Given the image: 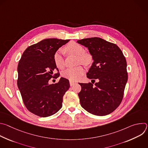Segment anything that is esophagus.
I'll return each mask as SVG.
<instances>
[{"mask_svg":"<svg viewBox=\"0 0 148 148\" xmlns=\"http://www.w3.org/2000/svg\"><path fill=\"white\" fill-rule=\"evenodd\" d=\"M77 82L73 81H70V86H73L75 84H76Z\"/></svg>","mask_w":148,"mask_h":148,"instance_id":"34e87169","label":"esophagus"}]
</instances>
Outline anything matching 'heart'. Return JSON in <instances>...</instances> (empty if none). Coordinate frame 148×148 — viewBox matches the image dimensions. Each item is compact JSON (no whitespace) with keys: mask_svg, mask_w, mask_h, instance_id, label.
I'll use <instances>...</instances> for the list:
<instances>
[{"mask_svg":"<svg viewBox=\"0 0 148 148\" xmlns=\"http://www.w3.org/2000/svg\"><path fill=\"white\" fill-rule=\"evenodd\" d=\"M64 51L70 55L76 56L77 64L88 65L91 61V55L84 51V47L74 41H71L64 48ZM53 60L56 66L59 69H63L65 67V60L62 51L58 50L53 56ZM85 70L82 66L71 68L62 73V75L64 78L70 81H77L84 74Z\"/></svg>","mask_w":148,"mask_h":148,"instance_id":"heart-1","label":"heart"}]
</instances>
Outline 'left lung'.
Instances as JSON below:
<instances>
[{
    "label": "left lung",
    "instance_id": "8db88e82",
    "mask_svg": "<svg viewBox=\"0 0 148 148\" xmlns=\"http://www.w3.org/2000/svg\"><path fill=\"white\" fill-rule=\"evenodd\" d=\"M77 43L88 48L94 60L87 77L94 82L98 79L94 86L91 82L79 83L81 107L95 115L110 114L120 105L128 81L125 57L118 46L99 37L84 38Z\"/></svg>",
    "mask_w": 148,
    "mask_h": 148
}]
</instances>
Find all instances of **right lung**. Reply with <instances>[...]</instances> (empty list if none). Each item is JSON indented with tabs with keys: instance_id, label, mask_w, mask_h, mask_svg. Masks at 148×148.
Segmentation results:
<instances>
[{
	"instance_id": "obj_1",
	"label": "right lung",
	"mask_w": 148,
	"mask_h": 148,
	"mask_svg": "<svg viewBox=\"0 0 148 148\" xmlns=\"http://www.w3.org/2000/svg\"><path fill=\"white\" fill-rule=\"evenodd\" d=\"M70 40L47 38L28 47L23 52L17 67V86L26 108L32 113L47 117L62 107V98L70 88L69 81L61 77L57 83L49 84L56 66L53 56Z\"/></svg>"
}]
</instances>
